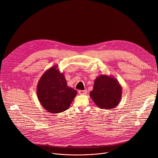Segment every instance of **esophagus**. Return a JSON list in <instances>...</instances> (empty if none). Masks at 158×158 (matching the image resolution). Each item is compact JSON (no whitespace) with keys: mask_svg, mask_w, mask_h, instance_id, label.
Segmentation results:
<instances>
[{"mask_svg":"<svg viewBox=\"0 0 158 158\" xmlns=\"http://www.w3.org/2000/svg\"><path fill=\"white\" fill-rule=\"evenodd\" d=\"M78 93L81 95H84V94H85L87 93V91H86V90H80V91H78Z\"/></svg>","mask_w":158,"mask_h":158,"instance_id":"obj_1","label":"esophagus"}]
</instances>
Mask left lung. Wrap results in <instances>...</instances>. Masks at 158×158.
I'll use <instances>...</instances> for the list:
<instances>
[{
	"label": "left lung",
	"instance_id": "left-lung-1",
	"mask_svg": "<svg viewBox=\"0 0 158 158\" xmlns=\"http://www.w3.org/2000/svg\"><path fill=\"white\" fill-rule=\"evenodd\" d=\"M122 92V87L117 79L111 76L100 75L94 81L90 96L98 107L111 109L119 104Z\"/></svg>",
	"mask_w": 158,
	"mask_h": 158
}]
</instances>
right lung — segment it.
I'll list each match as a JSON object with an SVG mask.
<instances>
[{
	"label": "right lung",
	"instance_id": "obj_1",
	"mask_svg": "<svg viewBox=\"0 0 158 158\" xmlns=\"http://www.w3.org/2000/svg\"><path fill=\"white\" fill-rule=\"evenodd\" d=\"M77 92L67 85L64 74L55 65L45 72L37 85V95L42 106L51 113L68 109Z\"/></svg>",
	"mask_w": 158,
	"mask_h": 158
}]
</instances>
